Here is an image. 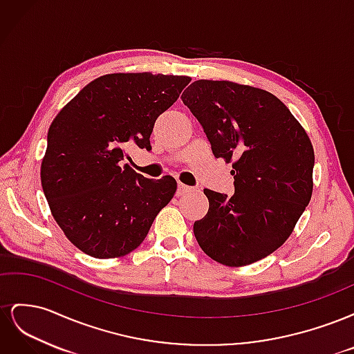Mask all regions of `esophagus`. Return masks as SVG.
<instances>
[{
  "label": "esophagus",
  "mask_w": 354,
  "mask_h": 354,
  "mask_svg": "<svg viewBox=\"0 0 354 354\" xmlns=\"http://www.w3.org/2000/svg\"><path fill=\"white\" fill-rule=\"evenodd\" d=\"M192 190H194V189H192L190 186H186V185L180 183V181H178V185H177V196H183V195L189 194V192H192Z\"/></svg>",
  "instance_id": "1"
}]
</instances>
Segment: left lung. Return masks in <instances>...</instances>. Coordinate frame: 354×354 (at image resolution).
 Returning <instances> with one entry per match:
<instances>
[{"label": "left lung", "instance_id": "1", "mask_svg": "<svg viewBox=\"0 0 354 354\" xmlns=\"http://www.w3.org/2000/svg\"><path fill=\"white\" fill-rule=\"evenodd\" d=\"M181 100L214 156L233 160L234 195L203 190L209 209L194 224L199 246L226 266L264 259L288 239L312 198L308 136L279 99L250 85L199 80Z\"/></svg>", "mask_w": 354, "mask_h": 354}]
</instances>
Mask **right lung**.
I'll list each match as a JSON object with an SVG mask.
<instances>
[{
	"mask_svg": "<svg viewBox=\"0 0 354 354\" xmlns=\"http://www.w3.org/2000/svg\"><path fill=\"white\" fill-rule=\"evenodd\" d=\"M189 77L111 73L91 81L51 122L41 185L66 238L95 259L125 255L143 242L177 181L137 174L124 146L152 151L160 113L178 99Z\"/></svg>",
	"mask_w": 354,
	"mask_h": 354,
	"instance_id": "1",
	"label": "right lung"
}]
</instances>
